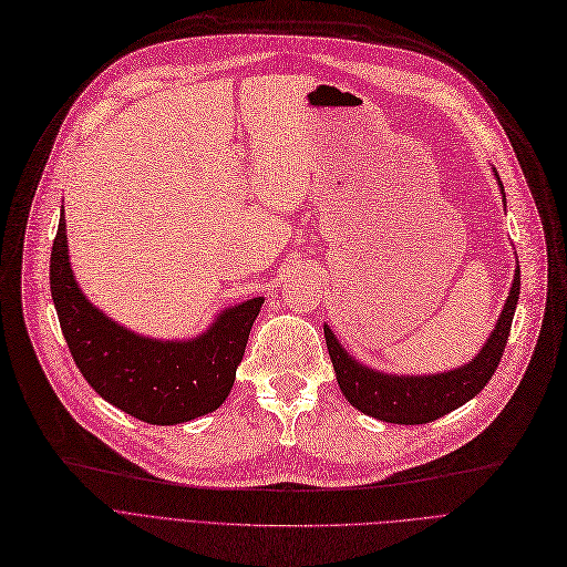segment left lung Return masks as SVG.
<instances>
[{
  "mask_svg": "<svg viewBox=\"0 0 567 567\" xmlns=\"http://www.w3.org/2000/svg\"><path fill=\"white\" fill-rule=\"evenodd\" d=\"M519 288L522 279L517 267L515 281H512L505 307L496 322V330L492 332L487 343L482 346L473 362L445 373L394 375L369 369L360 364L355 358H350L348 350L341 348L339 339L332 334V330L328 326H322V330H326L330 360L334 364V373L343 396L364 415L392 424H426L439 420L441 415H447L454 409L464 406L468 399L482 392L484 385L492 381V375L503 358L512 318H515V309L519 302Z\"/></svg>",
  "mask_w": 567,
  "mask_h": 567,
  "instance_id": "8db88e82",
  "label": "left lung"
}]
</instances>
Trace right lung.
Returning a JSON list of instances; mask_svg holds the SVG:
<instances>
[{"label": "right lung", "instance_id": "obj_1", "mask_svg": "<svg viewBox=\"0 0 567 567\" xmlns=\"http://www.w3.org/2000/svg\"><path fill=\"white\" fill-rule=\"evenodd\" d=\"M50 292L75 367L115 409L147 424H179L217 411L233 390L262 298L226 309L188 341L131 332L90 305L69 262L64 209L50 254Z\"/></svg>", "mask_w": 567, "mask_h": 567}]
</instances>
